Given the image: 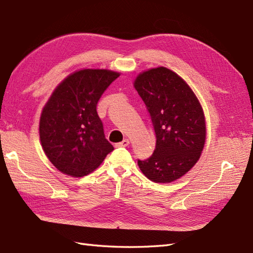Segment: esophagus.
I'll return each mask as SVG.
<instances>
[{"mask_svg": "<svg viewBox=\"0 0 253 253\" xmlns=\"http://www.w3.org/2000/svg\"><path fill=\"white\" fill-rule=\"evenodd\" d=\"M117 145H119V146H122V148H126V146H128V145H129V140H128V139H124V140L122 141V142L117 143Z\"/></svg>", "mask_w": 253, "mask_h": 253, "instance_id": "esophagus-1", "label": "esophagus"}]
</instances>
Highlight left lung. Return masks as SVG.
Returning a JSON list of instances; mask_svg holds the SVG:
<instances>
[{"label":"left lung","instance_id":"left-lung-1","mask_svg":"<svg viewBox=\"0 0 253 253\" xmlns=\"http://www.w3.org/2000/svg\"><path fill=\"white\" fill-rule=\"evenodd\" d=\"M133 86L148 109L156 136L154 153L138 161L141 171L156 183L181 178L201 157L206 121L186 82L165 67L140 73Z\"/></svg>","mask_w":253,"mask_h":253}]
</instances>
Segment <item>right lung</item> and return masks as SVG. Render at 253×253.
Instances as JSON below:
<instances>
[{
    "label": "right lung",
    "mask_w": 253,
    "mask_h": 253,
    "mask_svg": "<svg viewBox=\"0 0 253 253\" xmlns=\"http://www.w3.org/2000/svg\"><path fill=\"white\" fill-rule=\"evenodd\" d=\"M119 76L111 70H79L67 76L46 102L40 119L41 144L62 173L84 177L114 150L104 137L97 103Z\"/></svg>",
    "instance_id": "add662e5"
}]
</instances>
